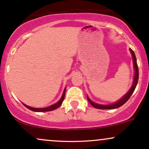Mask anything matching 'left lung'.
Returning <instances> with one entry per match:
<instances>
[{"label": "left lung", "instance_id": "left-lung-1", "mask_svg": "<svg viewBox=\"0 0 149 149\" xmlns=\"http://www.w3.org/2000/svg\"><path fill=\"white\" fill-rule=\"evenodd\" d=\"M130 51L132 56V59H133V64H134V80H133V84L132 85L130 90L128 91L127 93H126L125 95H124L122 98L120 99L119 101H118L116 103H113L112 104H109V105H102V104H96L95 102H92L91 100H90L88 97H87L88 98V102H90V104L96 109H117L121 106H123V104L125 103L127 101L129 100L130 97H131V95H132V93L134 92L135 88H136V85H137L138 80H139V69H138L137 63H136V56H135L134 51L132 49H130Z\"/></svg>", "mask_w": 149, "mask_h": 149}]
</instances>
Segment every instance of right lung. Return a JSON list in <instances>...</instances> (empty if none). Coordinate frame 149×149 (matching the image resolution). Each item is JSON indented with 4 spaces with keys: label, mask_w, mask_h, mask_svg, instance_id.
Listing matches in <instances>:
<instances>
[{
    "label": "right lung",
    "mask_w": 149,
    "mask_h": 149,
    "mask_svg": "<svg viewBox=\"0 0 149 149\" xmlns=\"http://www.w3.org/2000/svg\"><path fill=\"white\" fill-rule=\"evenodd\" d=\"M65 92H66V88L64 89V92H63V95H62V96H61L60 100L58 101V102L56 104H52V105L49 106V107H45V108H33V107H29V106L26 105V104H23L27 108V109H29V110L33 111H35V112L50 111H53V110H54V109H57V108H59L61 105V104H62L63 101H64V100Z\"/></svg>",
    "instance_id": "1"
}]
</instances>
